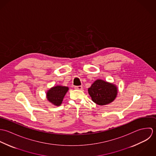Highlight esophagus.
<instances>
[{"mask_svg": "<svg viewBox=\"0 0 156 156\" xmlns=\"http://www.w3.org/2000/svg\"><path fill=\"white\" fill-rule=\"evenodd\" d=\"M74 88L76 89H79V90H81V89H83V87L82 86H78V87H75Z\"/></svg>", "mask_w": 156, "mask_h": 156, "instance_id": "esophagus-1", "label": "esophagus"}]
</instances>
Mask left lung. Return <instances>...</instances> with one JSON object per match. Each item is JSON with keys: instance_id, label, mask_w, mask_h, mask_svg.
<instances>
[{"instance_id": "8db88e82", "label": "left lung", "mask_w": 156, "mask_h": 156, "mask_svg": "<svg viewBox=\"0 0 156 156\" xmlns=\"http://www.w3.org/2000/svg\"><path fill=\"white\" fill-rule=\"evenodd\" d=\"M88 90L92 100L100 106L113 102L118 94L116 85L101 79L96 80Z\"/></svg>"}]
</instances>
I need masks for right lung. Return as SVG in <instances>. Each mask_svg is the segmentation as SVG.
Returning a JSON list of instances; mask_svg holds the SVG:
<instances>
[{"instance_id":"1","label":"right lung","mask_w":156,"mask_h":156,"mask_svg":"<svg viewBox=\"0 0 156 156\" xmlns=\"http://www.w3.org/2000/svg\"><path fill=\"white\" fill-rule=\"evenodd\" d=\"M68 87L62 85H57L47 90L46 98L52 105L56 106L61 105L63 99L68 90Z\"/></svg>"}]
</instances>
